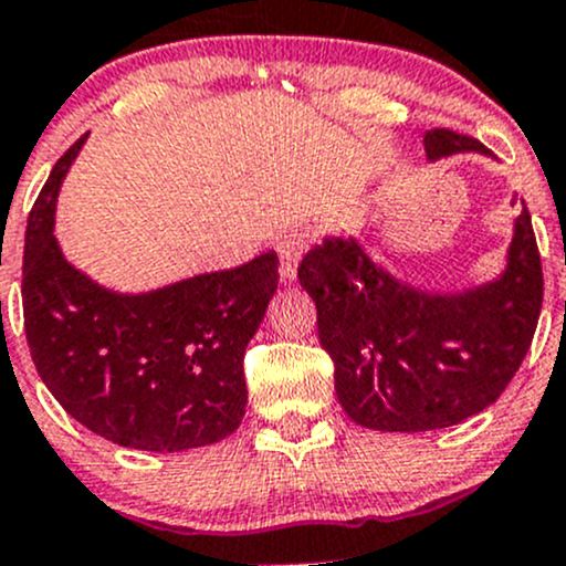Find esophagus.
Segmentation results:
<instances>
[{
  "mask_svg": "<svg viewBox=\"0 0 566 566\" xmlns=\"http://www.w3.org/2000/svg\"><path fill=\"white\" fill-rule=\"evenodd\" d=\"M316 240L311 229H296L291 234H285L281 242H277V253H281V277L283 283H291L296 275V264L305 255V250L311 248V242Z\"/></svg>",
  "mask_w": 566,
  "mask_h": 566,
  "instance_id": "1",
  "label": "esophagus"
}]
</instances>
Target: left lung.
Here are the masks:
<instances>
[{
    "label": "left lung",
    "mask_w": 566,
    "mask_h": 566,
    "mask_svg": "<svg viewBox=\"0 0 566 566\" xmlns=\"http://www.w3.org/2000/svg\"><path fill=\"white\" fill-rule=\"evenodd\" d=\"M430 160L482 153L476 138L436 127ZM499 281L463 294H424L376 266L354 240H324L302 259L316 302L318 340L335 363L343 411L389 433L439 430L496 403L512 381L543 307V261L526 201Z\"/></svg>",
    "instance_id": "8db88e82"
}]
</instances>
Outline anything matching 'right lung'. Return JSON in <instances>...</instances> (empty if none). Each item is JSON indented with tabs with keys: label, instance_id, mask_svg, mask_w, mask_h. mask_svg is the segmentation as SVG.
Instances as JSON below:
<instances>
[{
	"label": "right lung",
	"instance_id": "1",
	"mask_svg": "<svg viewBox=\"0 0 566 566\" xmlns=\"http://www.w3.org/2000/svg\"><path fill=\"white\" fill-rule=\"evenodd\" d=\"M81 144L29 212L21 296L34 368L70 417L114 444H214L244 417V348L277 289V253L138 296L101 289L54 240V201Z\"/></svg>",
	"mask_w": 566,
	"mask_h": 566
}]
</instances>
